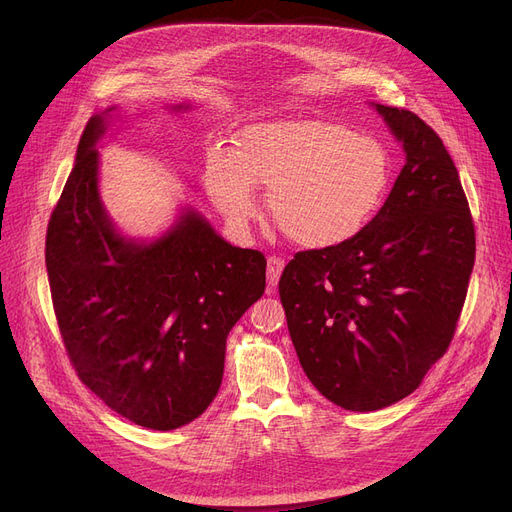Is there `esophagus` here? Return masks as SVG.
Returning a JSON list of instances; mask_svg holds the SVG:
<instances>
[{
    "label": "esophagus",
    "instance_id": "esophagus-1",
    "mask_svg": "<svg viewBox=\"0 0 512 512\" xmlns=\"http://www.w3.org/2000/svg\"><path fill=\"white\" fill-rule=\"evenodd\" d=\"M282 270H284V259H280V257L267 259V284H270L272 290L278 286Z\"/></svg>",
    "mask_w": 512,
    "mask_h": 512
}]
</instances>
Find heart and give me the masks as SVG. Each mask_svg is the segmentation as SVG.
I'll list each match as a JSON object with an SVG mask.
<instances>
[{
  "mask_svg": "<svg viewBox=\"0 0 512 512\" xmlns=\"http://www.w3.org/2000/svg\"><path fill=\"white\" fill-rule=\"evenodd\" d=\"M255 186L282 234L303 249H334L359 236L390 186L380 141L328 120L247 126L236 151L211 149L205 188L228 220L247 226L259 211Z\"/></svg>",
  "mask_w": 512,
  "mask_h": 512,
  "instance_id": "1",
  "label": "heart"
}]
</instances>
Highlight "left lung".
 I'll return each instance as SVG.
<instances>
[{
	"instance_id": "left-lung-1",
	"label": "left lung",
	"mask_w": 512,
	"mask_h": 512,
	"mask_svg": "<svg viewBox=\"0 0 512 512\" xmlns=\"http://www.w3.org/2000/svg\"><path fill=\"white\" fill-rule=\"evenodd\" d=\"M407 153L392 191L353 240L301 251L280 301L311 384L346 411H378L419 388L467 297L475 226L442 139L417 114L373 103Z\"/></svg>"
}]
</instances>
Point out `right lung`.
Segmentation results:
<instances>
[{"instance_id": "obj_1", "label": "right lung", "mask_w": 512, "mask_h": 512, "mask_svg": "<svg viewBox=\"0 0 512 512\" xmlns=\"http://www.w3.org/2000/svg\"><path fill=\"white\" fill-rule=\"evenodd\" d=\"M114 110L87 122L49 218L51 301L80 382L128 421L170 432L218 394L226 338L261 299L267 261L193 209L151 242L118 234L99 199L95 149Z\"/></svg>"}]
</instances>
